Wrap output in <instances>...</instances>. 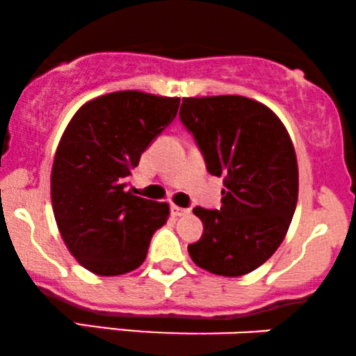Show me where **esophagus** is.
Instances as JSON below:
<instances>
[{
    "mask_svg": "<svg viewBox=\"0 0 356 356\" xmlns=\"http://www.w3.org/2000/svg\"><path fill=\"white\" fill-rule=\"evenodd\" d=\"M170 211H172V214L177 216V218H181V216H187L191 212V209H186V207H179V206H172L170 207Z\"/></svg>",
    "mask_w": 356,
    "mask_h": 356,
    "instance_id": "esophagus-1",
    "label": "esophagus"
}]
</instances>
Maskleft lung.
Listing matches in <instances>:
<instances>
[{
  "mask_svg": "<svg viewBox=\"0 0 356 356\" xmlns=\"http://www.w3.org/2000/svg\"><path fill=\"white\" fill-rule=\"evenodd\" d=\"M182 125L201 150L207 172L222 177L220 209L194 207L204 232L189 244L199 268L243 276L275 254L298 202V164L284 125L246 97L182 99Z\"/></svg>",
  "mask_w": 356,
  "mask_h": 356,
  "instance_id": "8db88e82",
  "label": "left lung"
}]
</instances>
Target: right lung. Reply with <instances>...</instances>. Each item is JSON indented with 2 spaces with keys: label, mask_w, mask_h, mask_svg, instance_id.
I'll return each instance as SVG.
<instances>
[{
  "label": "right lung",
  "mask_w": 356,
  "mask_h": 356,
  "mask_svg": "<svg viewBox=\"0 0 356 356\" xmlns=\"http://www.w3.org/2000/svg\"><path fill=\"white\" fill-rule=\"evenodd\" d=\"M179 99L125 90L88 102L72 118L51 169L53 214L67 248L99 276L144 263L169 206L134 195L142 152L172 124Z\"/></svg>",
  "instance_id": "obj_1"
}]
</instances>
